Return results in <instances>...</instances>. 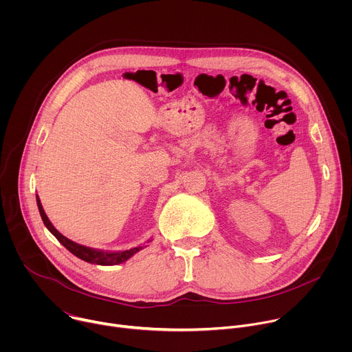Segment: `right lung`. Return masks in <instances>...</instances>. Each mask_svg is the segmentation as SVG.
Masks as SVG:
<instances>
[{"instance_id":"obj_1","label":"right lung","mask_w":352,"mask_h":352,"mask_svg":"<svg viewBox=\"0 0 352 352\" xmlns=\"http://www.w3.org/2000/svg\"><path fill=\"white\" fill-rule=\"evenodd\" d=\"M36 202H37V208H38L41 220H43L44 226L48 228V231L52 232L69 250L71 254H74L76 258H79V259H82L87 263L100 265V266L120 265V263L128 261L129 258H132L136 252H139L140 249L147 246V245H139V246H135V248H131V249H126V250H118V252H109V250H100V249H93V248H89V246H83L80 243H76V242L68 239L60 231L56 230V227L52 224V221L48 220L37 195H36ZM147 242H150V239Z\"/></svg>"}]
</instances>
